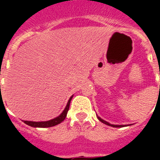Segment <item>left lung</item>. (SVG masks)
Segmentation results:
<instances>
[{"label":"left lung","instance_id":"obj_1","mask_svg":"<svg viewBox=\"0 0 160 160\" xmlns=\"http://www.w3.org/2000/svg\"><path fill=\"white\" fill-rule=\"evenodd\" d=\"M159 74H160V72H159ZM159 89H160V86H159ZM98 117V116H97ZM98 119L100 121V122H102L103 123L106 124V125H109V126H111V127H114V128H121V127H124V125H115V124H111L110 122H106V121L103 120L102 118H99V117H98ZM131 125V124H130Z\"/></svg>","mask_w":160,"mask_h":160}]
</instances>
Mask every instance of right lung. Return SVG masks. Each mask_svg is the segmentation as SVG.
I'll return each instance as SVG.
<instances>
[{"label": "right lung", "instance_id": "right-lung-1", "mask_svg": "<svg viewBox=\"0 0 160 160\" xmlns=\"http://www.w3.org/2000/svg\"><path fill=\"white\" fill-rule=\"evenodd\" d=\"M1 87V86H0ZM73 96H71L69 98V100L68 101V104H67L66 107L64 109V111L61 113V114L56 117V118H53L51 120L49 121H44V122H32V121H24V122L27 125H29L31 127L34 128H49L53 127V126H56L57 124L61 123L62 122L64 121V119L66 118L67 113L68 111V109H69V104L70 102H71V99H72Z\"/></svg>", "mask_w": 160, "mask_h": 160}]
</instances>
